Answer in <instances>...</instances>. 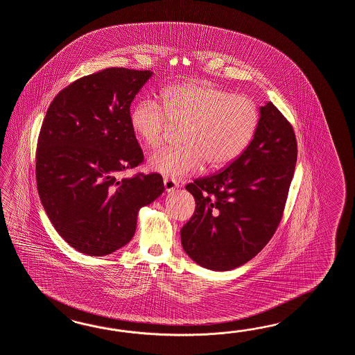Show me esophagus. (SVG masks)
I'll return each mask as SVG.
<instances>
[{
	"label": "esophagus",
	"mask_w": 355,
	"mask_h": 355,
	"mask_svg": "<svg viewBox=\"0 0 355 355\" xmlns=\"http://www.w3.org/2000/svg\"><path fill=\"white\" fill-rule=\"evenodd\" d=\"M177 187H178L177 182L171 180V178H164V189L168 193H169V192H174Z\"/></svg>",
	"instance_id": "obj_1"
}]
</instances>
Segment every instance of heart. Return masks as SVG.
Instances as JSON below:
<instances>
[{
  "label": "heart",
  "instance_id": "b5f03b06",
  "mask_svg": "<svg viewBox=\"0 0 355 355\" xmlns=\"http://www.w3.org/2000/svg\"><path fill=\"white\" fill-rule=\"evenodd\" d=\"M130 121L135 135L148 148L162 146L172 125L184 127L183 147L159 151L148 159L151 171L182 178L205 163L210 169L234 163L254 137L259 114L249 98L201 80L166 87L162 104L153 98L139 100Z\"/></svg>",
  "mask_w": 355,
  "mask_h": 355
}]
</instances>
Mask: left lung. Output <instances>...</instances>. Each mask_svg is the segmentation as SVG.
Here are the masks:
<instances>
[{
	"label": "left lung",
	"mask_w": 355,
	"mask_h": 355,
	"mask_svg": "<svg viewBox=\"0 0 355 355\" xmlns=\"http://www.w3.org/2000/svg\"><path fill=\"white\" fill-rule=\"evenodd\" d=\"M297 159L294 130L270 101L259 107L249 146L234 163L186 186L196 201L182 227L183 250L211 270H231L252 259L282 218Z\"/></svg>",
	"instance_id": "8db88e82"
}]
</instances>
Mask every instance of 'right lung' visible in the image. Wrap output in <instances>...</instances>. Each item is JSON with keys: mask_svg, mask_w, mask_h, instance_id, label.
I'll use <instances>...</instances> for the list:
<instances>
[{"mask_svg": "<svg viewBox=\"0 0 355 355\" xmlns=\"http://www.w3.org/2000/svg\"><path fill=\"white\" fill-rule=\"evenodd\" d=\"M151 70L109 68L73 82L53 98L41 127L35 178L44 211L79 252L104 257L136 232L139 209L163 191L160 174H119L144 154L130 107Z\"/></svg>", "mask_w": 355, "mask_h": 355, "instance_id": "obj_1", "label": "right lung"}]
</instances>
